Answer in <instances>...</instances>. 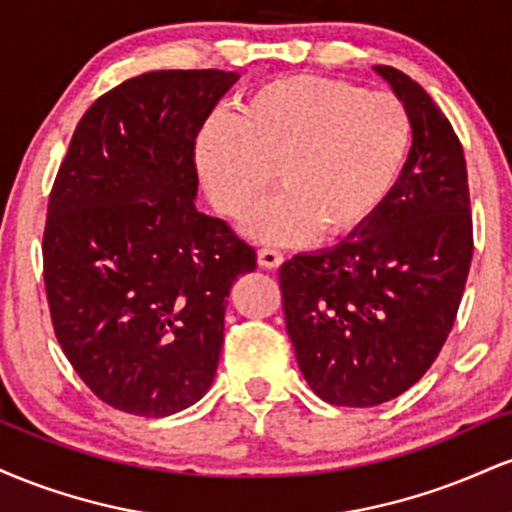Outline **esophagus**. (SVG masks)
<instances>
[{
	"mask_svg": "<svg viewBox=\"0 0 512 512\" xmlns=\"http://www.w3.org/2000/svg\"><path fill=\"white\" fill-rule=\"evenodd\" d=\"M257 262H260V267L264 269H276L281 262H284V255L274 248H262L257 252Z\"/></svg>",
	"mask_w": 512,
	"mask_h": 512,
	"instance_id": "1",
	"label": "esophagus"
}]
</instances>
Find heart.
Segmentation results:
<instances>
[{
	"label": "heart",
	"mask_w": 512,
	"mask_h": 512,
	"mask_svg": "<svg viewBox=\"0 0 512 512\" xmlns=\"http://www.w3.org/2000/svg\"><path fill=\"white\" fill-rule=\"evenodd\" d=\"M411 146L407 105L385 91L296 74L269 81L214 115L197 137V168L216 211L238 219L272 185L245 228L262 243L337 238L375 216Z\"/></svg>",
	"instance_id": "b5f03b06"
}]
</instances>
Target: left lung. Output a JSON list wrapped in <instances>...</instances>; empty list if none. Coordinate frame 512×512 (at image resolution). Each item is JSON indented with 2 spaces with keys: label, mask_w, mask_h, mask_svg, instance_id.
I'll return each instance as SVG.
<instances>
[{
  "label": "left lung",
  "mask_w": 512,
  "mask_h": 512,
  "mask_svg": "<svg viewBox=\"0 0 512 512\" xmlns=\"http://www.w3.org/2000/svg\"><path fill=\"white\" fill-rule=\"evenodd\" d=\"M407 105L414 142L390 197L337 248L281 264L286 330L310 390L378 407L433 366L455 325L474 252L467 163L433 98L375 67Z\"/></svg>",
  "instance_id": "left-lung-1"
}]
</instances>
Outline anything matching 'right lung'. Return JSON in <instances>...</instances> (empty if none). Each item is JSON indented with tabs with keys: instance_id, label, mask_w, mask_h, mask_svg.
<instances>
[{
	"instance_id": "add662e5",
	"label": "right lung",
	"mask_w": 512,
	"mask_h": 512,
	"mask_svg": "<svg viewBox=\"0 0 512 512\" xmlns=\"http://www.w3.org/2000/svg\"><path fill=\"white\" fill-rule=\"evenodd\" d=\"M236 72H146L76 125L43 233V279L64 356L98 399L170 416L219 366L228 293L252 245L202 214L197 134Z\"/></svg>"
}]
</instances>
